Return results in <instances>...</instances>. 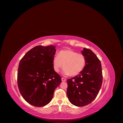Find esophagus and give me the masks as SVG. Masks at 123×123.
I'll list each match as a JSON object with an SVG mask.
<instances>
[{
  "mask_svg": "<svg viewBox=\"0 0 123 123\" xmlns=\"http://www.w3.org/2000/svg\"><path fill=\"white\" fill-rule=\"evenodd\" d=\"M62 81H66V79H65V78H64V77H62Z\"/></svg>",
  "mask_w": 123,
  "mask_h": 123,
  "instance_id": "34e87169",
  "label": "esophagus"
}]
</instances>
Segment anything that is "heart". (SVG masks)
Here are the masks:
<instances>
[{"label": "heart", "mask_w": 123, "mask_h": 123, "mask_svg": "<svg viewBox=\"0 0 123 123\" xmlns=\"http://www.w3.org/2000/svg\"><path fill=\"white\" fill-rule=\"evenodd\" d=\"M86 64L85 56L71 49L62 50L53 59V69L59 72L62 67L63 73L70 76H75L83 71Z\"/></svg>", "instance_id": "b5f03b06"}]
</instances>
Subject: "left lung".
<instances>
[{
  "instance_id": "left-lung-1",
  "label": "left lung",
  "mask_w": 123,
  "mask_h": 123,
  "mask_svg": "<svg viewBox=\"0 0 123 123\" xmlns=\"http://www.w3.org/2000/svg\"><path fill=\"white\" fill-rule=\"evenodd\" d=\"M81 53L86 64L79 75L67 80L68 98L73 105L83 107L91 103L97 96L103 83L101 63L96 55L84 48Z\"/></svg>"
}]
</instances>
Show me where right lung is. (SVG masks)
<instances>
[{"instance_id": "obj_1", "label": "right lung", "mask_w": 123, "mask_h": 123, "mask_svg": "<svg viewBox=\"0 0 123 123\" xmlns=\"http://www.w3.org/2000/svg\"><path fill=\"white\" fill-rule=\"evenodd\" d=\"M54 46H37L21 59L17 72L19 92L25 101L36 107L49 104L55 89L62 83L61 76L56 72L53 59Z\"/></svg>"}]
</instances>
